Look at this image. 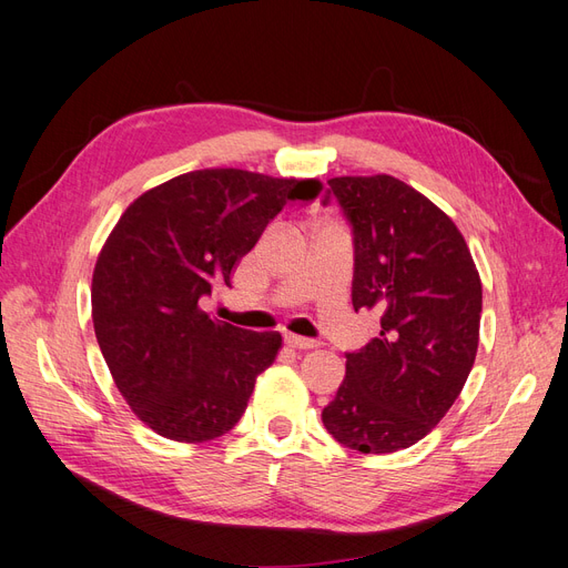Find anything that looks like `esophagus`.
<instances>
[{"mask_svg":"<svg viewBox=\"0 0 568 568\" xmlns=\"http://www.w3.org/2000/svg\"><path fill=\"white\" fill-rule=\"evenodd\" d=\"M284 343L288 348H296V351H311V348H317L320 343L313 341V338H303V336H296V334H286L284 336Z\"/></svg>","mask_w":568,"mask_h":568,"instance_id":"34e87169","label":"esophagus"}]
</instances>
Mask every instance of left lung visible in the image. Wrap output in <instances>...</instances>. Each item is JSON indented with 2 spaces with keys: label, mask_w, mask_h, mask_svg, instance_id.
I'll return each mask as SVG.
<instances>
[{
  "label": "left lung",
  "mask_w": 568,
  "mask_h": 568,
  "mask_svg": "<svg viewBox=\"0 0 568 568\" xmlns=\"http://www.w3.org/2000/svg\"><path fill=\"white\" fill-rule=\"evenodd\" d=\"M353 230V307L382 313V332L346 353V379L322 409L341 445L386 455L422 440L474 367L480 280L467 242L438 205L390 175L334 178Z\"/></svg>",
  "instance_id": "1"
}]
</instances>
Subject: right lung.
Returning a JSON list of instances; mask_svg holds the SVG:
<instances>
[{"label":"right lung","mask_w":568,"mask_h":568,"mask_svg":"<svg viewBox=\"0 0 568 568\" xmlns=\"http://www.w3.org/2000/svg\"><path fill=\"white\" fill-rule=\"evenodd\" d=\"M320 189L236 168L194 170L120 215L92 277L94 334L118 390L159 436L205 443L242 419L282 336L213 320L201 301L230 286L232 267L286 201Z\"/></svg>","instance_id":"obj_1"}]
</instances>
